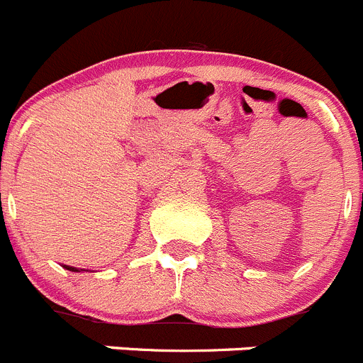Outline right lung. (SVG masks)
Listing matches in <instances>:
<instances>
[{
    "mask_svg": "<svg viewBox=\"0 0 363 363\" xmlns=\"http://www.w3.org/2000/svg\"><path fill=\"white\" fill-rule=\"evenodd\" d=\"M63 267L67 268V270H70V272H81V270H79V268H74V267H67V264H63ZM82 272H84V270H82Z\"/></svg>",
    "mask_w": 363,
    "mask_h": 363,
    "instance_id": "right-lung-1",
    "label": "right lung"
}]
</instances>
